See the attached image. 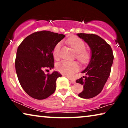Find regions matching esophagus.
Masks as SVG:
<instances>
[{"label": "esophagus", "instance_id": "1", "mask_svg": "<svg viewBox=\"0 0 128 128\" xmlns=\"http://www.w3.org/2000/svg\"><path fill=\"white\" fill-rule=\"evenodd\" d=\"M69 79V80H70V82L71 83H72V84H74V83H75V80H74V79H72V78H68Z\"/></svg>", "mask_w": 128, "mask_h": 128}]
</instances>
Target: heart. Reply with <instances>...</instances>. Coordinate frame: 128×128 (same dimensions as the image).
Listing matches in <instances>:
<instances>
[{
	"label": "heart",
	"instance_id": "heart-1",
	"mask_svg": "<svg viewBox=\"0 0 128 128\" xmlns=\"http://www.w3.org/2000/svg\"><path fill=\"white\" fill-rule=\"evenodd\" d=\"M68 43L72 46L75 52H76V58L82 64H86L91 58L90 52L86 49L84 42L78 38H71L68 40ZM61 42H58L54 47L53 50L54 56L56 59L59 58V52ZM56 69L62 74L68 77H73L75 73L80 69V66L76 62H70L62 60L56 64Z\"/></svg>",
	"mask_w": 128,
	"mask_h": 128
}]
</instances>
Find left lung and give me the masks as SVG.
I'll use <instances>...</instances> for the list:
<instances>
[{
	"instance_id": "1",
	"label": "left lung",
	"mask_w": 128,
	"mask_h": 128,
	"mask_svg": "<svg viewBox=\"0 0 128 128\" xmlns=\"http://www.w3.org/2000/svg\"><path fill=\"white\" fill-rule=\"evenodd\" d=\"M83 39L92 50V57L87 67L82 72L85 76L76 80L83 86V90L78 94L83 98H91L102 90L111 73L114 55L111 46L96 34L80 33L77 34Z\"/></svg>"
}]
</instances>
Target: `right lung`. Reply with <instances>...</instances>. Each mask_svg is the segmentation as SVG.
Instances as JSON below:
<instances>
[{"mask_svg": "<svg viewBox=\"0 0 128 128\" xmlns=\"http://www.w3.org/2000/svg\"><path fill=\"white\" fill-rule=\"evenodd\" d=\"M65 36L49 31L34 32L17 48L15 60L18 81L26 93L33 98L44 100L56 90V82L62 76L58 72L46 74L44 70L54 67V47Z\"/></svg>", "mask_w": 128, "mask_h": 128, "instance_id": "obj_1", "label": "right lung"}]
</instances>
